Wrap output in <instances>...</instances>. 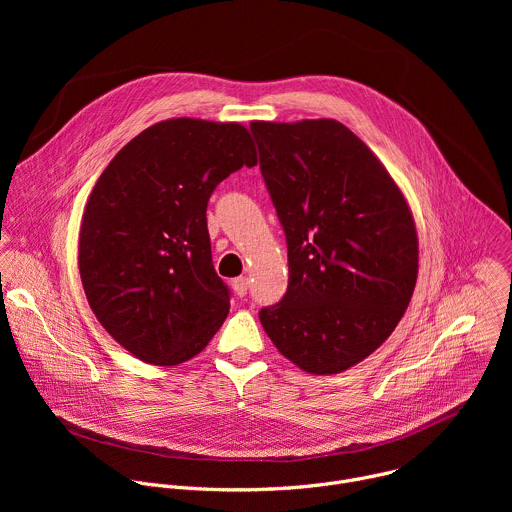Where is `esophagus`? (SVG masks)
Returning <instances> with one entry per match:
<instances>
[{"label": "esophagus", "instance_id": "obj_1", "mask_svg": "<svg viewBox=\"0 0 512 512\" xmlns=\"http://www.w3.org/2000/svg\"><path fill=\"white\" fill-rule=\"evenodd\" d=\"M233 289H235V294H237L239 298H245V296H247V289H249V279H247V277H237V279H233Z\"/></svg>", "mask_w": 512, "mask_h": 512}]
</instances>
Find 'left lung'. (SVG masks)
Wrapping results in <instances>:
<instances>
[{"instance_id":"obj_1","label":"left lung","mask_w":512,"mask_h":512,"mask_svg":"<svg viewBox=\"0 0 512 512\" xmlns=\"http://www.w3.org/2000/svg\"><path fill=\"white\" fill-rule=\"evenodd\" d=\"M261 174L287 239L289 283L259 320L310 375H336L397 328L417 281L419 241L397 182L336 119L251 121Z\"/></svg>"}]
</instances>
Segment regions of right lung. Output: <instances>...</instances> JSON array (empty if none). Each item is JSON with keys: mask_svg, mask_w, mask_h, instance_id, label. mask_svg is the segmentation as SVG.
I'll return each mask as SVG.
<instances>
[{"mask_svg": "<svg viewBox=\"0 0 512 512\" xmlns=\"http://www.w3.org/2000/svg\"><path fill=\"white\" fill-rule=\"evenodd\" d=\"M255 164L245 125L174 117L135 135L99 176L79 271L93 314L135 358L174 367L223 326L231 298L212 267L206 206L227 176Z\"/></svg>", "mask_w": 512, "mask_h": 512, "instance_id": "obj_1", "label": "right lung"}]
</instances>
